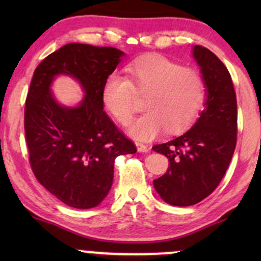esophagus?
I'll use <instances>...</instances> for the list:
<instances>
[{"instance_id": "1", "label": "esophagus", "mask_w": 261, "mask_h": 261, "mask_svg": "<svg viewBox=\"0 0 261 261\" xmlns=\"http://www.w3.org/2000/svg\"><path fill=\"white\" fill-rule=\"evenodd\" d=\"M135 145H136L137 151H139V152H142V153H146V152H148V151H149V147H148V146L143 145V143H141V142H136V143H135Z\"/></svg>"}]
</instances>
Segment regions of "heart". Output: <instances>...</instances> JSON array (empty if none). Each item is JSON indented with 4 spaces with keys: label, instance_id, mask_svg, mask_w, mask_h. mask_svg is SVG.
I'll return each instance as SVG.
<instances>
[{
    "label": "heart",
    "instance_id": "heart-1",
    "mask_svg": "<svg viewBox=\"0 0 261 261\" xmlns=\"http://www.w3.org/2000/svg\"><path fill=\"white\" fill-rule=\"evenodd\" d=\"M126 79L113 73L106 80L101 98L106 109L121 124L128 121L136 94L146 95L147 112L127 125L137 140H151L164 128L178 133L196 119L205 100L201 74L162 55L146 56L126 67Z\"/></svg>",
    "mask_w": 261,
    "mask_h": 261
}]
</instances>
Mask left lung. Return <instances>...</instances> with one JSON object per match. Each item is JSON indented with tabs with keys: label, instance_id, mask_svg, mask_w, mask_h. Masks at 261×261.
Here are the masks:
<instances>
[{
	"label": "left lung",
	"instance_id": "8db88e82",
	"mask_svg": "<svg viewBox=\"0 0 261 261\" xmlns=\"http://www.w3.org/2000/svg\"><path fill=\"white\" fill-rule=\"evenodd\" d=\"M191 54L205 82V108L188 131L152 147L169 161L153 187L173 206H191L207 197L222 180L237 143V98L228 70L206 47L195 45Z\"/></svg>",
	"mask_w": 261,
	"mask_h": 261
}]
</instances>
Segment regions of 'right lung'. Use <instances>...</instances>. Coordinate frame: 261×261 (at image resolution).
I'll list each match as a JSON object with an SVG mask.
<instances>
[{"instance_id": "obj_1", "label": "right lung", "mask_w": 261, "mask_h": 261, "mask_svg": "<svg viewBox=\"0 0 261 261\" xmlns=\"http://www.w3.org/2000/svg\"><path fill=\"white\" fill-rule=\"evenodd\" d=\"M124 56L115 47L71 43L33 74L24 109L29 162L38 181L71 207L99 205L112 188L115 158L136 152L103 110V85ZM60 74L83 87L79 106H62L53 97L51 85Z\"/></svg>"}]
</instances>
